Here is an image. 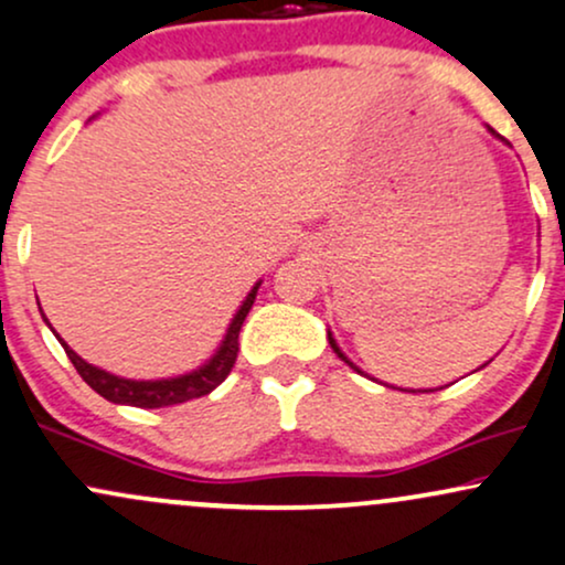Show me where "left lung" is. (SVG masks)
I'll return each mask as SVG.
<instances>
[{"mask_svg": "<svg viewBox=\"0 0 565 565\" xmlns=\"http://www.w3.org/2000/svg\"><path fill=\"white\" fill-rule=\"evenodd\" d=\"M489 132H491V135H494V138H499V135H497V132H494V129H491V127H489ZM499 140H502V138H499ZM327 337H329V345H332V350H334V353H337V355H340V359H342V361H345V364H348L350 369H355V372H359V374H364V372H361V369H359V366H355V364H353V361H350V359H348V355H345V353H342V350H340V345H337V340H334V337H332V332H327ZM486 364H489V361H486ZM486 364H483V366H486ZM483 366H481V369H483ZM476 372H478V369H476ZM401 391H404V387H401ZM408 393H417V391H408ZM419 393H430V391H419Z\"/></svg>", "mask_w": 565, "mask_h": 565, "instance_id": "8db88e82", "label": "left lung"}]
</instances>
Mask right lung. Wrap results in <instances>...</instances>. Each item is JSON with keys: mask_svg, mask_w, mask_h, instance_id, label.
<instances>
[{"mask_svg": "<svg viewBox=\"0 0 565 565\" xmlns=\"http://www.w3.org/2000/svg\"><path fill=\"white\" fill-rule=\"evenodd\" d=\"M260 284L263 281H257L255 287L249 289V295L244 297V302L238 305V310L233 313L228 329H225V337L220 340L215 353H212L199 369H193V372H185V374H178V377L127 380V377H119V374L106 372V369H100V366L87 364V361H84L82 355H76L74 350L66 345V340H61V334L50 327L47 316L42 313V319L50 329H53V334L57 337V342H61L63 350H66L71 364L76 366V372L82 374V380L87 382L95 393H100L103 398L111 401V404L138 406V408H161V406L185 404V401H191V398H201V395L212 393L220 382L228 377L233 364H236L238 332H242V323L246 319V313L252 310V302H255Z\"/></svg>", "mask_w": 565, "mask_h": 565, "instance_id": "obj_1", "label": "right lung"}]
</instances>
